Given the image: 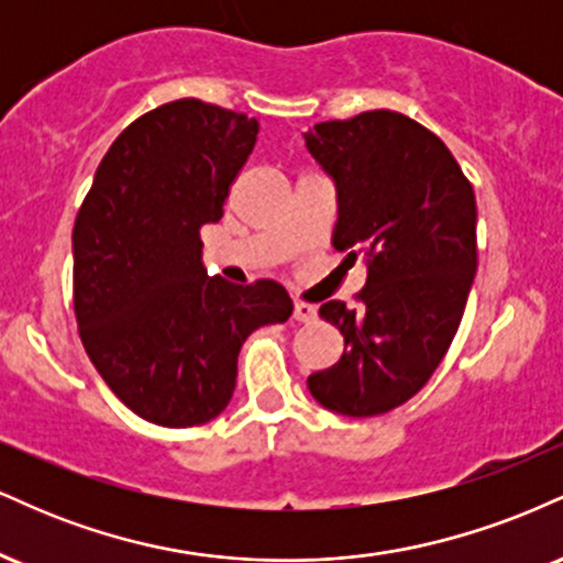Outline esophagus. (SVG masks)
I'll use <instances>...</instances> for the list:
<instances>
[{"mask_svg":"<svg viewBox=\"0 0 563 563\" xmlns=\"http://www.w3.org/2000/svg\"><path fill=\"white\" fill-rule=\"evenodd\" d=\"M294 318L299 322H314L318 320V307H314V303H307V301H296Z\"/></svg>","mask_w":563,"mask_h":563,"instance_id":"34e87169","label":"esophagus"}]
</instances>
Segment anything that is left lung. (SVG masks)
Masks as SVG:
<instances>
[{"instance_id": "obj_1", "label": "left lung", "mask_w": 563, "mask_h": 563, "mask_svg": "<svg viewBox=\"0 0 563 563\" xmlns=\"http://www.w3.org/2000/svg\"><path fill=\"white\" fill-rule=\"evenodd\" d=\"M303 140L339 190L333 245L367 264L357 307H320L344 354L307 386L341 416H380L423 389L461 325L476 275L474 187L448 145L402 113L322 121Z\"/></svg>"}]
</instances>
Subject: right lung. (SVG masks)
<instances>
[{
	"label": "right lung",
	"mask_w": 563,
	"mask_h": 563,
	"mask_svg": "<svg viewBox=\"0 0 563 563\" xmlns=\"http://www.w3.org/2000/svg\"><path fill=\"white\" fill-rule=\"evenodd\" d=\"M260 121L185 97L115 137L74 224V312L102 380L145 421L187 429L230 402L238 352L294 303L275 280L206 275L200 228L224 198Z\"/></svg>",
	"instance_id": "add662e5"
}]
</instances>
